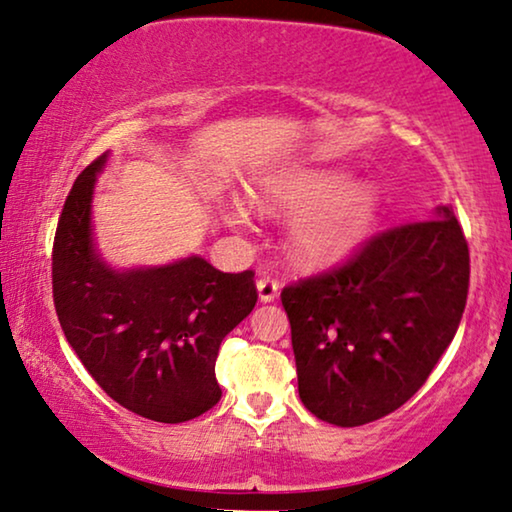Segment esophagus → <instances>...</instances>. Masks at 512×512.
I'll use <instances>...</instances> for the list:
<instances>
[{
  "label": "esophagus",
  "mask_w": 512,
  "mask_h": 512,
  "mask_svg": "<svg viewBox=\"0 0 512 512\" xmlns=\"http://www.w3.org/2000/svg\"><path fill=\"white\" fill-rule=\"evenodd\" d=\"M256 291H258V300H261V303H272L279 293V284L270 277H261L256 282Z\"/></svg>",
  "instance_id": "34e87169"
}]
</instances>
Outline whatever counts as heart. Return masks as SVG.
Here are the masks:
<instances>
[{
  "label": "heart",
  "mask_w": 512,
  "mask_h": 512,
  "mask_svg": "<svg viewBox=\"0 0 512 512\" xmlns=\"http://www.w3.org/2000/svg\"><path fill=\"white\" fill-rule=\"evenodd\" d=\"M249 202L263 214H293L286 226L291 258L307 268H326L352 256L373 233L380 188L366 179L352 181L340 167H293L258 179ZM223 219L247 226L249 209L233 200Z\"/></svg>",
  "instance_id": "1"
}]
</instances>
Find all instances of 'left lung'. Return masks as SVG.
Returning a JSON list of instances; mask_svg holds the SVG:
<instances>
[{
    "label": "left lung",
    "mask_w": 512,
    "mask_h": 512,
    "mask_svg": "<svg viewBox=\"0 0 512 512\" xmlns=\"http://www.w3.org/2000/svg\"><path fill=\"white\" fill-rule=\"evenodd\" d=\"M468 244L450 205L377 235L354 261L282 291L300 401L335 426L375 422L417 394L457 333Z\"/></svg>",
    "instance_id": "8db88e82"
}]
</instances>
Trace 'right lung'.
Returning a JSON list of instances; mask_svg holds the SVG:
<instances>
[{"label": "right lung", "instance_id": "obj_1", "mask_svg": "<svg viewBox=\"0 0 512 512\" xmlns=\"http://www.w3.org/2000/svg\"><path fill=\"white\" fill-rule=\"evenodd\" d=\"M109 151L74 181L53 244V300L65 338L95 382L139 417L179 424L221 398V340L256 305L254 272L198 254L116 268L95 242L93 198Z\"/></svg>", "mask_w": 512, "mask_h": 512}]
</instances>
